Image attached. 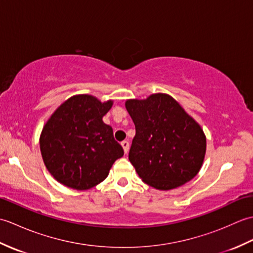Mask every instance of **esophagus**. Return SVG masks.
Segmentation results:
<instances>
[{
  "label": "esophagus",
  "instance_id": "1",
  "mask_svg": "<svg viewBox=\"0 0 253 253\" xmlns=\"http://www.w3.org/2000/svg\"><path fill=\"white\" fill-rule=\"evenodd\" d=\"M122 147L124 149V151H125V153H127L128 150H129V142H128L127 140L122 141Z\"/></svg>",
  "mask_w": 253,
  "mask_h": 253
}]
</instances>
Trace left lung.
Here are the masks:
<instances>
[{
	"label": "left lung",
	"mask_w": 253,
	"mask_h": 253,
	"mask_svg": "<svg viewBox=\"0 0 253 253\" xmlns=\"http://www.w3.org/2000/svg\"><path fill=\"white\" fill-rule=\"evenodd\" d=\"M126 109L136 126L128 158L140 178L160 190L191 180L201 169L207 148L196 121L163 93L128 100Z\"/></svg>",
	"instance_id": "obj_1"
}]
</instances>
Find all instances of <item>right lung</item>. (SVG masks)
I'll return each instance as SVG.
<instances>
[{
	"mask_svg": "<svg viewBox=\"0 0 253 253\" xmlns=\"http://www.w3.org/2000/svg\"><path fill=\"white\" fill-rule=\"evenodd\" d=\"M92 95L64 102L42 130L40 149L46 169L63 185L85 190L103 181L124 155L110 125L102 121L112 107Z\"/></svg>",
	"mask_w": 253,
	"mask_h": 253,
	"instance_id": "1",
	"label": "right lung"
}]
</instances>
